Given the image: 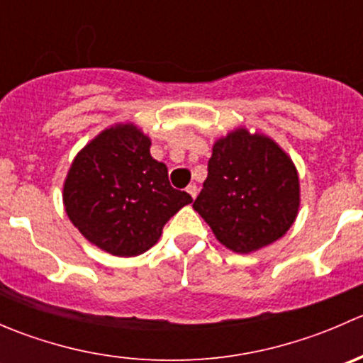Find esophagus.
<instances>
[{"label": "esophagus", "mask_w": 363, "mask_h": 363, "mask_svg": "<svg viewBox=\"0 0 363 363\" xmlns=\"http://www.w3.org/2000/svg\"><path fill=\"white\" fill-rule=\"evenodd\" d=\"M186 191H188L193 199H196V195H199V188H196V184H189L188 188H186Z\"/></svg>", "instance_id": "esophagus-1"}]
</instances>
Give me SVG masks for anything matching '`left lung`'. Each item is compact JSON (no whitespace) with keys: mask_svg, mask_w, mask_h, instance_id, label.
<instances>
[{"mask_svg":"<svg viewBox=\"0 0 363 363\" xmlns=\"http://www.w3.org/2000/svg\"><path fill=\"white\" fill-rule=\"evenodd\" d=\"M298 202V175L286 152L270 138L240 128L212 147L193 208L223 246L251 252L290 230Z\"/></svg>","mask_w":363,"mask_h":363,"instance_id":"1","label":"left lung"}]
</instances>
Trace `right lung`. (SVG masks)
Segmentation results:
<instances>
[{"label": "right lung", "instance_id": "1", "mask_svg": "<svg viewBox=\"0 0 363 363\" xmlns=\"http://www.w3.org/2000/svg\"><path fill=\"white\" fill-rule=\"evenodd\" d=\"M149 147L151 140L133 124L108 128L77 155L65 181L69 221L113 256L147 251L164 223L193 202L172 188L167 164L152 158Z\"/></svg>", "mask_w": 363, "mask_h": 363}]
</instances>
